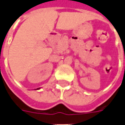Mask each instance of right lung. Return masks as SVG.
<instances>
[{
	"label": "right lung",
	"mask_w": 125,
	"mask_h": 125,
	"mask_svg": "<svg viewBox=\"0 0 125 125\" xmlns=\"http://www.w3.org/2000/svg\"><path fill=\"white\" fill-rule=\"evenodd\" d=\"M37 90H38V89H39V88H37Z\"/></svg>",
	"instance_id": "right-lung-1"
}]
</instances>
